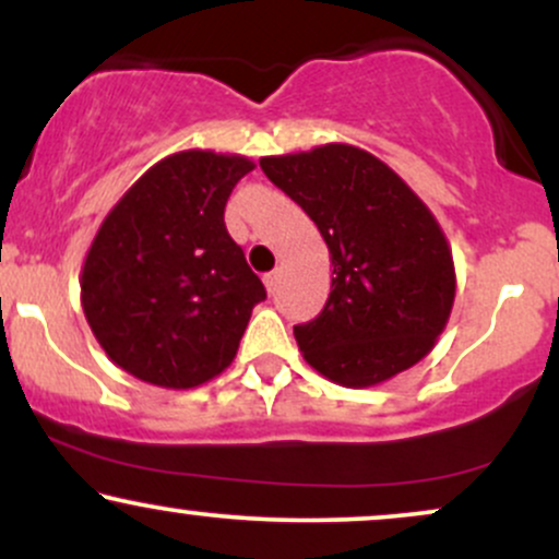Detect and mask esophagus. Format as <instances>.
<instances>
[{
  "label": "esophagus",
  "instance_id": "1",
  "mask_svg": "<svg viewBox=\"0 0 559 559\" xmlns=\"http://www.w3.org/2000/svg\"><path fill=\"white\" fill-rule=\"evenodd\" d=\"M262 281H265V288H267V292H275V286H278V281H281V273L278 271H271V273H265V278H262Z\"/></svg>",
  "mask_w": 559,
  "mask_h": 559
}]
</instances>
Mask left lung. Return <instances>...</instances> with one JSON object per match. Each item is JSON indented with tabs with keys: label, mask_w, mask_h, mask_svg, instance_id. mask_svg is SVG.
Masks as SVG:
<instances>
[{
	"label": "left lung",
	"mask_w": 559,
	"mask_h": 559,
	"mask_svg": "<svg viewBox=\"0 0 559 559\" xmlns=\"http://www.w3.org/2000/svg\"><path fill=\"white\" fill-rule=\"evenodd\" d=\"M260 168L310 215L333 278L316 320L294 325L305 360L365 389L413 368L444 331L454 262L444 230L389 165L352 144L262 157Z\"/></svg>",
	"instance_id": "8db88e82"
}]
</instances>
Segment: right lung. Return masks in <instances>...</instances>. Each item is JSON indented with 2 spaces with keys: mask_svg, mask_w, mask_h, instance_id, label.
<instances>
[{
  "mask_svg": "<svg viewBox=\"0 0 559 559\" xmlns=\"http://www.w3.org/2000/svg\"><path fill=\"white\" fill-rule=\"evenodd\" d=\"M254 170L207 150L159 159L110 210L81 273L83 316L107 357L163 389H194L234 362L267 297L228 236L226 202Z\"/></svg>",
  "mask_w": 559,
  "mask_h": 559,
  "instance_id": "add662e5",
  "label": "right lung"
}]
</instances>
